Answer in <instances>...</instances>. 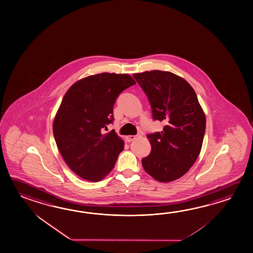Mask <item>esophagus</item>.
I'll return each mask as SVG.
<instances>
[{"instance_id":"esophagus-1","label":"esophagus","mask_w":253,"mask_h":253,"mask_svg":"<svg viewBox=\"0 0 253 253\" xmlns=\"http://www.w3.org/2000/svg\"><path fill=\"white\" fill-rule=\"evenodd\" d=\"M136 137H137V136H135V135H129V136L126 137V139H127L128 142H130V141L134 140V139H136Z\"/></svg>"}]
</instances>
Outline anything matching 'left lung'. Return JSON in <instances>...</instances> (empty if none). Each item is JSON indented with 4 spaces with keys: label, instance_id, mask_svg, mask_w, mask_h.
I'll return each mask as SVG.
<instances>
[{
    "label": "left lung",
    "instance_id": "1",
    "mask_svg": "<svg viewBox=\"0 0 253 253\" xmlns=\"http://www.w3.org/2000/svg\"><path fill=\"white\" fill-rule=\"evenodd\" d=\"M133 78L149 99L153 120L165 124L162 131L147 135L151 152L142 159V167L156 180H175L200 154L205 113L195 90L173 73L153 70L134 74Z\"/></svg>",
    "mask_w": 253,
    "mask_h": 253
}]
</instances>
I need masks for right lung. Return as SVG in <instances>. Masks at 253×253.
<instances>
[{
	"instance_id": "right-lung-1",
	"label": "right lung",
	"mask_w": 253,
	"mask_h": 253,
	"mask_svg": "<svg viewBox=\"0 0 253 253\" xmlns=\"http://www.w3.org/2000/svg\"><path fill=\"white\" fill-rule=\"evenodd\" d=\"M135 84L127 74L102 73L83 78L67 90L53 123L57 148L67 166L88 181L102 180L124 149L115 130L103 134L114 122L119 94Z\"/></svg>"
}]
</instances>
